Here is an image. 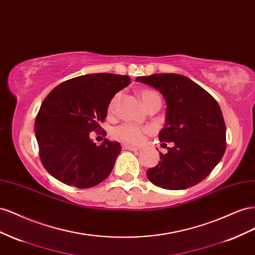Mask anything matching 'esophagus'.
<instances>
[{
	"instance_id": "esophagus-1",
	"label": "esophagus",
	"mask_w": 255,
	"mask_h": 255,
	"mask_svg": "<svg viewBox=\"0 0 255 255\" xmlns=\"http://www.w3.org/2000/svg\"><path fill=\"white\" fill-rule=\"evenodd\" d=\"M123 148H124V149H127V150H132V151L140 150V147L131 146V145H128V144H124V145H123Z\"/></svg>"
}]
</instances>
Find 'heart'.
Returning <instances> with one entry per match:
<instances>
[{
  "label": "heart",
  "instance_id": "obj_1",
  "mask_svg": "<svg viewBox=\"0 0 255 255\" xmlns=\"http://www.w3.org/2000/svg\"><path fill=\"white\" fill-rule=\"evenodd\" d=\"M140 96L143 100L145 106H147L152 99L160 97L158 94L151 90H143L140 92ZM122 97V94L118 93L112 97L110 103L108 105V114L113 115L116 110V106H118L119 101ZM149 128L148 127H141L133 125V124H123V125L116 127L113 131V136L116 140L121 142L127 143V144H132V145H139L141 144L144 139L145 135L149 133Z\"/></svg>",
  "mask_w": 255,
  "mask_h": 255
}]
</instances>
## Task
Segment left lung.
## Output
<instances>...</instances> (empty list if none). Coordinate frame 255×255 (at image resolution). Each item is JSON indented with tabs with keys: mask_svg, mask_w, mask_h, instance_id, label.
<instances>
[{
	"mask_svg": "<svg viewBox=\"0 0 255 255\" xmlns=\"http://www.w3.org/2000/svg\"><path fill=\"white\" fill-rule=\"evenodd\" d=\"M162 94L166 108L161 142H173L146 172L149 181L168 190L198 185L220 161L227 148V128L216 99L199 84L176 74L137 77ZM165 144V143H163ZM166 145V144H165Z\"/></svg>",
	"mask_w": 255,
	"mask_h": 255,
	"instance_id": "left-lung-1",
	"label": "left lung"
}]
</instances>
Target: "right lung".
<instances>
[{
    "label": "right lung",
    "mask_w": 255,
    "mask_h": 255,
    "mask_svg": "<svg viewBox=\"0 0 255 255\" xmlns=\"http://www.w3.org/2000/svg\"><path fill=\"white\" fill-rule=\"evenodd\" d=\"M130 82L128 76L92 74L69 79L48 94L36 115L35 135L49 174L81 189L110 175L121 145L105 139L97 146L90 132L101 133L109 103Z\"/></svg>",
    "instance_id": "1"
}]
</instances>
